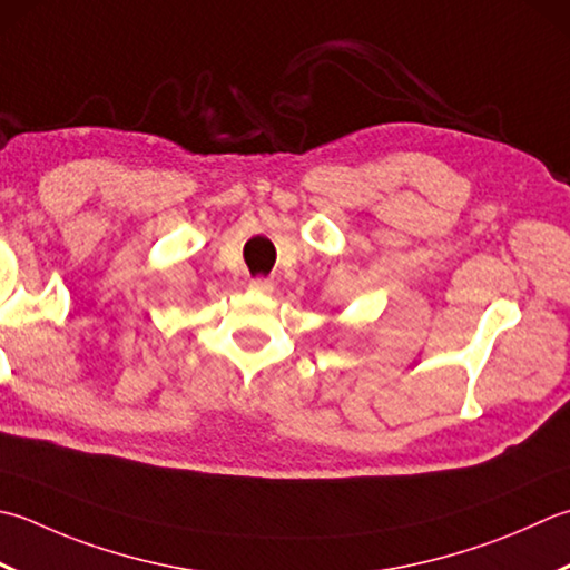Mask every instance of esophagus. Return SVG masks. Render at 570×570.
<instances>
[{"label":"esophagus","instance_id":"obj_1","mask_svg":"<svg viewBox=\"0 0 570 570\" xmlns=\"http://www.w3.org/2000/svg\"><path fill=\"white\" fill-rule=\"evenodd\" d=\"M249 288H252L254 294H272L274 292V282H272V278L259 276V278H252Z\"/></svg>","mask_w":570,"mask_h":570}]
</instances>
